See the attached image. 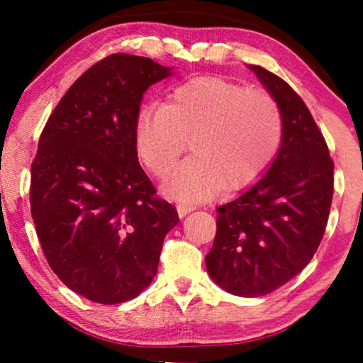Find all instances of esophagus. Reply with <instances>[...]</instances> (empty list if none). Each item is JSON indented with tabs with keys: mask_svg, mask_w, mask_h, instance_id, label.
<instances>
[{
	"mask_svg": "<svg viewBox=\"0 0 363 363\" xmlns=\"http://www.w3.org/2000/svg\"><path fill=\"white\" fill-rule=\"evenodd\" d=\"M193 210H196V206H193V205H177V213L181 218H184V216Z\"/></svg>",
	"mask_w": 363,
	"mask_h": 363,
	"instance_id": "1",
	"label": "esophagus"
}]
</instances>
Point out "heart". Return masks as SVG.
<instances>
[{
	"mask_svg": "<svg viewBox=\"0 0 363 363\" xmlns=\"http://www.w3.org/2000/svg\"><path fill=\"white\" fill-rule=\"evenodd\" d=\"M193 157L165 182L179 201L240 189L268 167L281 141V114L269 94L223 78H194L167 106L147 104L136 116L135 143L153 176L165 177L187 147Z\"/></svg>",
	"mask_w": 363,
	"mask_h": 363,
	"instance_id": "obj_1",
	"label": "heart"
}]
</instances>
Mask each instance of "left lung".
Wrapping results in <instances>:
<instances>
[{
	"instance_id": "obj_1",
	"label": "left lung",
	"mask_w": 363,
	"mask_h": 363,
	"mask_svg": "<svg viewBox=\"0 0 363 363\" xmlns=\"http://www.w3.org/2000/svg\"><path fill=\"white\" fill-rule=\"evenodd\" d=\"M277 102L281 143L272 165L234 201L216 208V235L205 262L216 285L261 297L309 264L326 230L333 164L318 124L286 82L249 65Z\"/></svg>"
}]
</instances>
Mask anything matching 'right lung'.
Segmentation results:
<instances>
[{
    "label": "right lung",
    "mask_w": 363,
    "mask_h": 363,
    "mask_svg": "<svg viewBox=\"0 0 363 363\" xmlns=\"http://www.w3.org/2000/svg\"><path fill=\"white\" fill-rule=\"evenodd\" d=\"M170 74L150 57L112 54L69 86L40 135L30 176L37 237L57 278L91 302L138 297L179 222L155 198L135 143L143 94Z\"/></svg>",
    "instance_id": "add662e5"
}]
</instances>
